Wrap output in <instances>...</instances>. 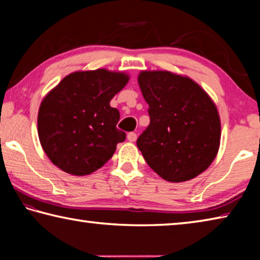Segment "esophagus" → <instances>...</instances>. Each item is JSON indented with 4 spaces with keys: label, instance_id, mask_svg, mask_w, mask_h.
Instances as JSON below:
<instances>
[{
    "label": "esophagus",
    "instance_id": "34e87169",
    "mask_svg": "<svg viewBox=\"0 0 260 260\" xmlns=\"http://www.w3.org/2000/svg\"><path fill=\"white\" fill-rule=\"evenodd\" d=\"M136 139H138V135H136V133H134V132H129V133L127 134V140L131 141V142H134V141H136Z\"/></svg>",
    "mask_w": 260,
    "mask_h": 260
}]
</instances>
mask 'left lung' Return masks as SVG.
Returning a JSON list of instances; mask_svg holds the SVG:
<instances>
[{
    "label": "left lung",
    "instance_id": "left-lung-1",
    "mask_svg": "<svg viewBox=\"0 0 260 260\" xmlns=\"http://www.w3.org/2000/svg\"><path fill=\"white\" fill-rule=\"evenodd\" d=\"M150 124L136 146L166 181L193 179L211 165L220 144V118L212 100L187 77L167 71L140 73Z\"/></svg>",
    "mask_w": 260,
    "mask_h": 260
}]
</instances>
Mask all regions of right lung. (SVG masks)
<instances>
[{
    "label": "right lung",
    "mask_w": 260,
    "mask_h": 260,
    "mask_svg": "<svg viewBox=\"0 0 260 260\" xmlns=\"http://www.w3.org/2000/svg\"><path fill=\"white\" fill-rule=\"evenodd\" d=\"M128 82L124 73L99 69L65 77L43 99L38 134L46 155L64 172L87 175L102 167L124 142L120 113L110 101Z\"/></svg>",
    "instance_id": "right-lung-1"
}]
</instances>
